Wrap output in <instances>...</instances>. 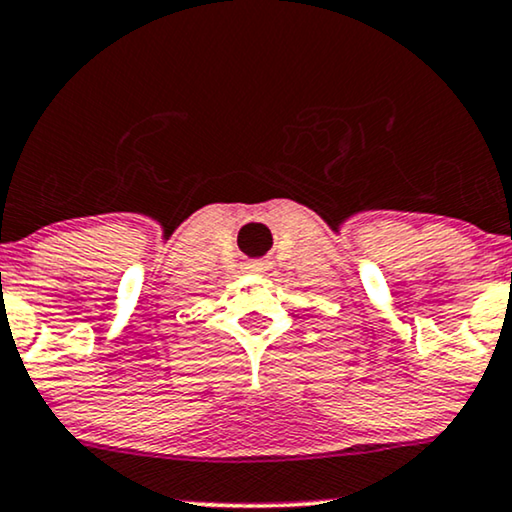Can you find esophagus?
Segmentation results:
<instances>
[{
  "mask_svg": "<svg viewBox=\"0 0 512 512\" xmlns=\"http://www.w3.org/2000/svg\"><path fill=\"white\" fill-rule=\"evenodd\" d=\"M251 268H254V270H263L265 265H263V263H254V265H251Z\"/></svg>",
  "mask_w": 512,
  "mask_h": 512,
  "instance_id": "esophagus-1",
  "label": "esophagus"
}]
</instances>
